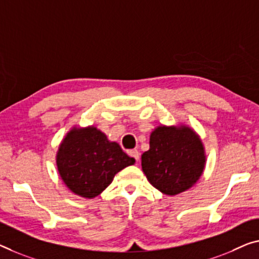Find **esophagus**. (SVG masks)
Returning <instances> with one entry per match:
<instances>
[{"mask_svg": "<svg viewBox=\"0 0 259 259\" xmlns=\"http://www.w3.org/2000/svg\"><path fill=\"white\" fill-rule=\"evenodd\" d=\"M128 155H130L131 157H133L134 160L137 161V162L139 161V157H140V153H139L137 149H132V150H130V152H128Z\"/></svg>", "mask_w": 259, "mask_h": 259, "instance_id": "34e87169", "label": "esophagus"}]
</instances>
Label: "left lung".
<instances>
[{
    "label": "left lung",
    "mask_w": 259,
    "mask_h": 259,
    "mask_svg": "<svg viewBox=\"0 0 259 259\" xmlns=\"http://www.w3.org/2000/svg\"><path fill=\"white\" fill-rule=\"evenodd\" d=\"M205 163L200 138L185 125L158 126L150 134L149 150L141 156L147 180L168 196L192 188L202 175Z\"/></svg>",
    "instance_id": "1"
}]
</instances>
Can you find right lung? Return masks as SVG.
Returning a JSON list of instances; mask_svg holds the SVG:
<instances>
[{
  "instance_id": "add662e5",
  "label": "right lung",
  "mask_w": 259,
  "mask_h": 259,
  "mask_svg": "<svg viewBox=\"0 0 259 259\" xmlns=\"http://www.w3.org/2000/svg\"><path fill=\"white\" fill-rule=\"evenodd\" d=\"M135 160L122 152L117 142L89 126L69 131L57 154L60 177L71 192L83 198H95L113 181L114 175Z\"/></svg>"
}]
</instances>
